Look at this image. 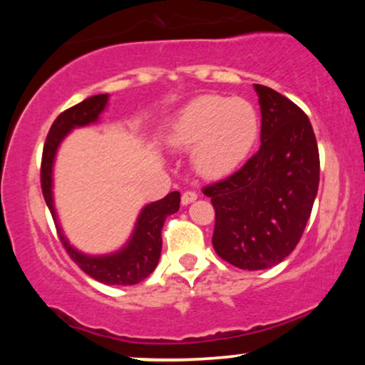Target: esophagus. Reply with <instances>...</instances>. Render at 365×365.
I'll list each match as a JSON object with an SVG mask.
<instances>
[{"label": "esophagus", "mask_w": 365, "mask_h": 365, "mask_svg": "<svg viewBox=\"0 0 365 365\" xmlns=\"http://www.w3.org/2000/svg\"><path fill=\"white\" fill-rule=\"evenodd\" d=\"M194 200H197L195 192H183V194H182V204H183V206H188V204H192Z\"/></svg>", "instance_id": "1"}]
</instances>
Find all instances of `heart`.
Returning <instances> with one entry per match:
<instances>
[{"label": "heart", "mask_w": 365, "mask_h": 365, "mask_svg": "<svg viewBox=\"0 0 365 365\" xmlns=\"http://www.w3.org/2000/svg\"><path fill=\"white\" fill-rule=\"evenodd\" d=\"M259 115L242 98L207 94L192 99L166 125L163 140L173 150L192 148L197 175L228 177L252 153L259 137Z\"/></svg>", "instance_id": "b5f03b06"}]
</instances>
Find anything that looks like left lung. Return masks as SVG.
<instances>
[{
    "instance_id": "1",
    "label": "left lung",
    "mask_w": 365,
    "mask_h": 365,
    "mask_svg": "<svg viewBox=\"0 0 365 365\" xmlns=\"http://www.w3.org/2000/svg\"><path fill=\"white\" fill-rule=\"evenodd\" d=\"M254 89L261 148L232 177L204 188L216 211V254L247 271L273 267L292 254L319 187V150L307 115L269 87Z\"/></svg>"
}]
</instances>
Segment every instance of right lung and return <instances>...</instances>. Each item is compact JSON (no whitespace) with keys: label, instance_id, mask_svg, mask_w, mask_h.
Returning <instances> with one entry per match:
<instances>
[{"label":"right lung","instance_id":"1","mask_svg":"<svg viewBox=\"0 0 365 365\" xmlns=\"http://www.w3.org/2000/svg\"><path fill=\"white\" fill-rule=\"evenodd\" d=\"M110 94H98L83 99L82 103L75 104L70 110L63 111L54 123L51 125L46 139L43 150V166H41V187H43V195L46 204L56 225L58 235H60L63 245L70 257L77 262L83 273H87L91 278L98 279L104 284H137L142 279L156 269L161 255L163 238L161 230L165 225V220L170 215L180 209V192H170L168 195L163 197L161 200L150 202L148 206L140 209L137 216L135 226L132 230V235L121 249L110 254L92 255L81 252L78 249L70 244L68 238L63 233V228L58 221V212L54 207V195H53V168L56 153L60 149L61 142L65 137L75 128L89 127L92 123H98L101 113L106 110Z\"/></svg>","mask_w":365,"mask_h":365}]
</instances>
